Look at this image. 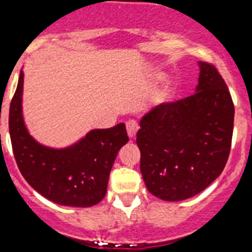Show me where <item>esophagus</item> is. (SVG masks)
Segmentation results:
<instances>
[{
	"label": "esophagus",
	"mask_w": 252,
	"mask_h": 252,
	"mask_svg": "<svg viewBox=\"0 0 252 252\" xmlns=\"http://www.w3.org/2000/svg\"><path fill=\"white\" fill-rule=\"evenodd\" d=\"M126 131H128V135L129 138H135L136 135V131H138L139 129V124L138 122L135 121V119H129V121H126Z\"/></svg>",
	"instance_id": "esophagus-1"
}]
</instances>
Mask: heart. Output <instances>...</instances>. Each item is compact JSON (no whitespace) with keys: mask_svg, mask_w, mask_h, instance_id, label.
Masks as SVG:
<instances>
[{"mask_svg":"<svg viewBox=\"0 0 252 252\" xmlns=\"http://www.w3.org/2000/svg\"><path fill=\"white\" fill-rule=\"evenodd\" d=\"M171 96H172V89H171V87H167V89H166L165 91H163L162 98L163 99H167V98H170Z\"/></svg>","mask_w":252,"mask_h":252,"instance_id":"obj_1","label":"heart"}]
</instances>
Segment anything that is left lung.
I'll return each instance as SVG.
<instances>
[{
  "label": "left lung",
  "mask_w": 252,
  "mask_h": 252,
  "mask_svg": "<svg viewBox=\"0 0 252 252\" xmlns=\"http://www.w3.org/2000/svg\"><path fill=\"white\" fill-rule=\"evenodd\" d=\"M196 94L151 109L140 121V171L151 194L168 202L191 198L224 170L231 148L234 103L211 63H199Z\"/></svg>",
  "instance_id": "obj_1"
}]
</instances>
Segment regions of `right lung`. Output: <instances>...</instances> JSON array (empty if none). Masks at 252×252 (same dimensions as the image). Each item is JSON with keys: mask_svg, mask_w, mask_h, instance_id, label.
<instances>
[{"mask_svg": "<svg viewBox=\"0 0 252 252\" xmlns=\"http://www.w3.org/2000/svg\"><path fill=\"white\" fill-rule=\"evenodd\" d=\"M23 71L9 107V135L19 171L36 192L54 203L92 207L104 198L119 149L128 143L126 124L94 129L75 145L51 149L36 143L22 116Z\"/></svg>", "mask_w": 252, "mask_h": 252, "instance_id": "right-lung-1", "label": "right lung"}]
</instances>
